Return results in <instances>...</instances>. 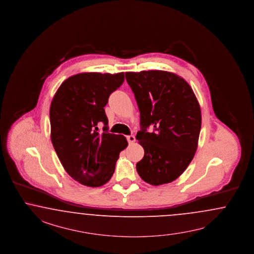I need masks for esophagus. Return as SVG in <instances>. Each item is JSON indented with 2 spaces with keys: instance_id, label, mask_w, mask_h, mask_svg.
<instances>
[{
  "instance_id": "obj_1",
  "label": "esophagus",
  "mask_w": 254,
  "mask_h": 254,
  "mask_svg": "<svg viewBox=\"0 0 254 254\" xmlns=\"http://www.w3.org/2000/svg\"><path fill=\"white\" fill-rule=\"evenodd\" d=\"M126 138H127V141H128L129 144H132L135 141V137L133 135H127Z\"/></svg>"
}]
</instances>
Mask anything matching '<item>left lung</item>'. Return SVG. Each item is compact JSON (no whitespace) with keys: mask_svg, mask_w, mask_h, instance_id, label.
Wrapping results in <instances>:
<instances>
[{"mask_svg":"<svg viewBox=\"0 0 254 254\" xmlns=\"http://www.w3.org/2000/svg\"><path fill=\"white\" fill-rule=\"evenodd\" d=\"M125 76L139 109L136 139L145 150L136 164L137 173L151 185L172 182L196 151L201 130L196 97L188 83L173 73L152 70Z\"/></svg>","mask_w":254,"mask_h":254,"instance_id":"1","label":"left lung"}]
</instances>
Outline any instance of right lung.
<instances>
[{"label": "right lung", "instance_id": "obj_1", "mask_svg": "<svg viewBox=\"0 0 254 254\" xmlns=\"http://www.w3.org/2000/svg\"><path fill=\"white\" fill-rule=\"evenodd\" d=\"M124 81V73L75 74L64 82L50 105L51 141L58 157L74 180L99 187L111 179L120 152L128 143L108 132L104 107ZM104 124L103 131L98 125Z\"/></svg>", "mask_w": 254, "mask_h": 254}]
</instances>
